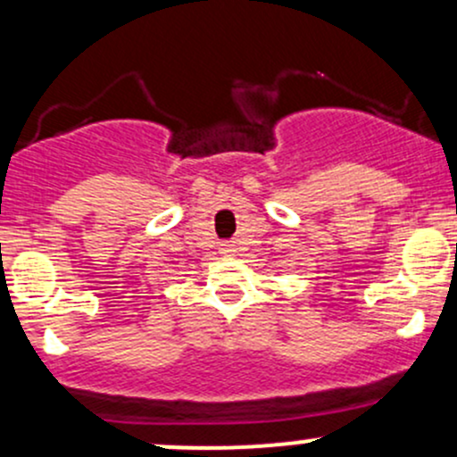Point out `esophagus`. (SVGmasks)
I'll list each match as a JSON object with an SVG mask.
<instances>
[{
  "instance_id": "obj_1",
  "label": "esophagus",
  "mask_w": 457,
  "mask_h": 457,
  "mask_svg": "<svg viewBox=\"0 0 457 457\" xmlns=\"http://www.w3.org/2000/svg\"><path fill=\"white\" fill-rule=\"evenodd\" d=\"M219 252L223 255H232L234 252H237V247H234V245H229V243H223V245H220Z\"/></svg>"
}]
</instances>
